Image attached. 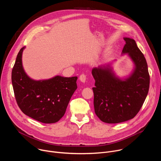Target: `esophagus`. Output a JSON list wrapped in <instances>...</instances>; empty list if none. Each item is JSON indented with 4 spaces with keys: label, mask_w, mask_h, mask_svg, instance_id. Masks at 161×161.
<instances>
[{
    "label": "esophagus",
    "mask_w": 161,
    "mask_h": 161,
    "mask_svg": "<svg viewBox=\"0 0 161 161\" xmlns=\"http://www.w3.org/2000/svg\"><path fill=\"white\" fill-rule=\"evenodd\" d=\"M80 80L82 82V83H85L86 80V77L85 75H81L80 76Z\"/></svg>",
    "instance_id": "obj_1"
}]
</instances>
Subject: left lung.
<instances>
[{
  "instance_id": "8db88e82",
  "label": "left lung",
  "mask_w": 161,
  "mask_h": 161,
  "mask_svg": "<svg viewBox=\"0 0 161 161\" xmlns=\"http://www.w3.org/2000/svg\"><path fill=\"white\" fill-rule=\"evenodd\" d=\"M125 44L122 55H126L133 63L131 73L120 77L113 71L111 61L92 70L96 83L92 88L96 115L103 122L117 124L133 119L147 96L150 76L146 59L136 41L124 37Z\"/></svg>"
}]
</instances>
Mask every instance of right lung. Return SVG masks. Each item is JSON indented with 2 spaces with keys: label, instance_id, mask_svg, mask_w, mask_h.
I'll return each instance as SVG.
<instances>
[{
  "label": "right lung",
  "instance_id": "1",
  "mask_svg": "<svg viewBox=\"0 0 161 161\" xmlns=\"http://www.w3.org/2000/svg\"><path fill=\"white\" fill-rule=\"evenodd\" d=\"M25 48L19 50L12 70V85L17 104L29 117L44 124L55 123L64 115L77 89L78 77L57 75L47 80L32 79L22 64V54Z\"/></svg>",
  "mask_w": 161,
  "mask_h": 161
}]
</instances>
